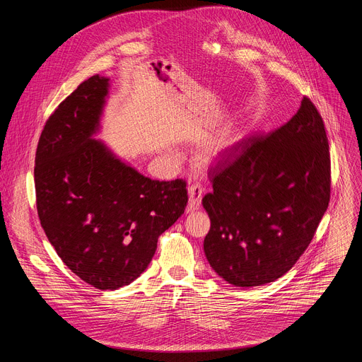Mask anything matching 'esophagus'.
I'll use <instances>...</instances> for the list:
<instances>
[{
	"instance_id": "esophagus-1",
	"label": "esophagus",
	"mask_w": 362,
	"mask_h": 362,
	"mask_svg": "<svg viewBox=\"0 0 362 362\" xmlns=\"http://www.w3.org/2000/svg\"><path fill=\"white\" fill-rule=\"evenodd\" d=\"M189 193V204H187V212H194L200 208L202 203V194H203V189L200 185H192L187 189Z\"/></svg>"
}]
</instances>
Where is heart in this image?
<instances>
[{"label":"heart","mask_w":362,"mask_h":362,"mask_svg":"<svg viewBox=\"0 0 362 362\" xmlns=\"http://www.w3.org/2000/svg\"><path fill=\"white\" fill-rule=\"evenodd\" d=\"M242 141V134L238 132L226 133L215 140L209 141L204 146L202 151V160L206 165H218L221 163L228 154H230L236 146Z\"/></svg>","instance_id":"heart-1"}]
</instances>
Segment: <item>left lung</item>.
I'll use <instances>...</instances> for the list:
<instances>
[{
    "instance_id": "obj_1",
    "label": "left lung",
    "mask_w": 362,
    "mask_h": 362,
    "mask_svg": "<svg viewBox=\"0 0 362 362\" xmlns=\"http://www.w3.org/2000/svg\"><path fill=\"white\" fill-rule=\"evenodd\" d=\"M209 175L214 192L202 204L211 218L203 249L212 269L240 288L285 275L329 203V144L314 103L303 97L286 124L239 143Z\"/></svg>"
}]
</instances>
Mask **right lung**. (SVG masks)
I'll return each instance as SVG.
<instances>
[{
	"mask_svg": "<svg viewBox=\"0 0 362 362\" xmlns=\"http://www.w3.org/2000/svg\"><path fill=\"white\" fill-rule=\"evenodd\" d=\"M110 78L83 81L41 132L37 212L62 261L97 289H119L148 267L159 236L185 212L186 182L151 180L101 140Z\"/></svg>",
	"mask_w": 362,
	"mask_h": 362,
	"instance_id": "1",
	"label": "right lung"
}]
</instances>
